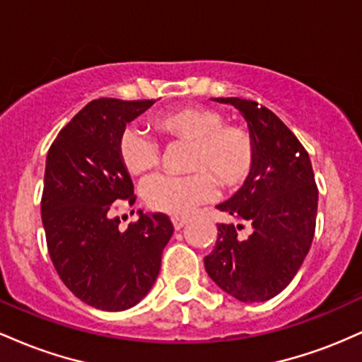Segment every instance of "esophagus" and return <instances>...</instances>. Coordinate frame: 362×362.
<instances>
[{
    "instance_id": "1",
    "label": "esophagus",
    "mask_w": 362,
    "mask_h": 362,
    "mask_svg": "<svg viewBox=\"0 0 362 362\" xmlns=\"http://www.w3.org/2000/svg\"><path fill=\"white\" fill-rule=\"evenodd\" d=\"M172 223H173V228H175V230H180V228H184V224L187 223V218H180V216H173Z\"/></svg>"
}]
</instances>
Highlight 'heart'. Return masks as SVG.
I'll return each mask as SVG.
<instances>
[{
    "label": "heart",
    "mask_w": 362,
    "mask_h": 362,
    "mask_svg": "<svg viewBox=\"0 0 362 362\" xmlns=\"http://www.w3.org/2000/svg\"><path fill=\"white\" fill-rule=\"evenodd\" d=\"M153 126L172 141L192 144L187 167L189 175H156L144 184L143 195L151 209L184 216L214 194V180L233 189L247 180L255 165V144L250 132L224 124L223 114L206 107H180L153 117ZM119 158L131 175H144L160 163V148L139 127L122 129L117 144Z\"/></svg>",
    "instance_id": "b5f03b06"
}]
</instances>
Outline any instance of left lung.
Segmentation results:
<instances>
[{
    "label": "left lung",
    "instance_id": "obj_1",
    "mask_svg": "<svg viewBox=\"0 0 362 362\" xmlns=\"http://www.w3.org/2000/svg\"><path fill=\"white\" fill-rule=\"evenodd\" d=\"M230 103L247 120L255 165L219 211L240 224H218L214 250L204 257L207 276L243 303L267 301L300 271L315 235L318 189L306 149L274 112L243 98H211ZM243 222L252 235L238 239Z\"/></svg>",
    "mask_w": 362,
    "mask_h": 362
}]
</instances>
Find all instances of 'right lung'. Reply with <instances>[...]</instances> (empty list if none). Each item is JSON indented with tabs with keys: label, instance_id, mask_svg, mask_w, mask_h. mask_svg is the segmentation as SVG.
Here are the masks:
<instances>
[{
	"label": "right lung",
	"instance_id": "obj_1",
	"mask_svg": "<svg viewBox=\"0 0 362 362\" xmlns=\"http://www.w3.org/2000/svg\"><path fill=\"white\" fill-rule=\"evenodd\" d=\"M155 100L98 98L61 129L45 161L40 202L51 260L83 303L103 311H124L155 284L161 253L173 224L161 213L144 214L119 230L115 202L134 204V185L119 158L126 124Z\"/></svg>",
	"mask_w": 362,
	"mask_h": 362
}]
</instances>
